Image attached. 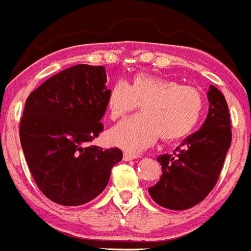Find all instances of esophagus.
Wrapping results in <instances>:
<instances>
[{"instance_id":"esophagus-1","label":"esophagus","mask_w":251,"mask_h":251,"mask_svg":"<svg viewBox=\"0 0 251 251\" xmlns=\"http://www.w3.org/2000/svg\"><path fill=\"white\" fill-rule=\"evenodd\" d=\"M138 157H140V155H138V153H134V152L126 151L123 153L124 161H130V160H134V158H138Z\"/></svg>"}]
</instances>
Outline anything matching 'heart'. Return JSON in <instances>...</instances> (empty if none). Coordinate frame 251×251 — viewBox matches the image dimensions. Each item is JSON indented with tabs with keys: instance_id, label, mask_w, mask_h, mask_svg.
Masks as SVG:
<instances>
[{
	"instance_id": "heart-1",
	"label": "heart",
	"mask_w": 251,
	"mask_h": 251,
	"mask_svg": "<svg viewBox=\"0 0 251 251\" xmlns=\"http://www.w3.org/2000/svg\"><path fill=\"white\" fill-rule=\"evenodd\" d=\"M140 104L142 114L109 130L106 137L111 145L138 151L151 146L158 136L164 141L181 140L198 124L204 100L197 87L150 74L134 75L129 85L117 80L109 89L106 109L111 121L136 110Z\"/></svg>"
}]
</instances>
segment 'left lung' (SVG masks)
Listing matches in <instances>:
<instances>
[{
  "label": "left lung",
  "mask_w": 251,
  "mask_h": 251,
  "mask_svg": "<svg viewBox=\"0 0 251 251\" xmlns=\"http://www.w3.org/2000/svg\"><path fill=\"white\" fill-rule=\"evenodd\" d=\"M208 114L202 128L184 140L174 155L158 156L161 179L149 188L161 207L183 211L201 203L218 180L231 145V121L224 94L209 86Z\"/></svg>",
  "instance_id": "8db88e82"
}]
</instances>
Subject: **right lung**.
<instances>
[{"mask_svg": "<svg viewBox=\"0 0 251 251\" xmlns=\"http://www.w3.org/2000/svg\"><path fill=\"white\" fill-rule=\"evenodd\" d=\"M102 66L77 64L49 77L27 96L20 141L34 181L47 198L80 205L105 189L118 147L85 146L104 129L109 89Z\"/></svg>", "mask_w": 251, "mask_h": 251, "instance_id": "1", "label": "right lung"}]
</instances>
